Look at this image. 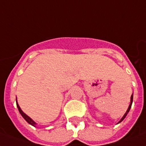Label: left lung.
<instances>
[{
	"label": "left lung",
	"instance_id": "8db88e82",
	"mask_svg": "<svg viewBox=\"0 0 146 146\" xmlns=\"http://www.w3.org/2000/svg\"><path fill=\"white\" fill-rule=\"evenodd\" d=\"M133 94H132V96H131V98H130V104H129V106L128 109H127V110H126V113H125V114H124V115H123V117H122V118H121V119H120V120H119V121L118 122V123H117V124L119 123H121V122L123 121V119H125V118H126V115L128 114V113H129V110H130L131 106H132V104H133Z\"/></svg>",
	"mask_w": 146,
	"mask_h": 146
}]
</instances>
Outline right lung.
I'll return each instance as SVG.
<instances>
[{
	"label": "right lung",
	"mask_w": 146,
	"mask_h": 146,
	"mask_svg": "<svg viewBox=\"0 0 146 146\" xmlns=\"http://www.w3.org/2000/svg\"><path fill=\"white\" fill-rule=\"evenodd\" d=\"M16 103H17V108H18V110H19V112H20V113L21 114V116L23 117V119H24L25 120H26V121L28 123L30 124V125H32L33 126H35V127H36V126L37 123L35 121H33V119L30 118V116H27V114L25 113L22 110H21V108H20V106H19V104H18L17 99V98H16Z\"/></svg>",
	"instance_id": "add662e5"
}]
</instances>
